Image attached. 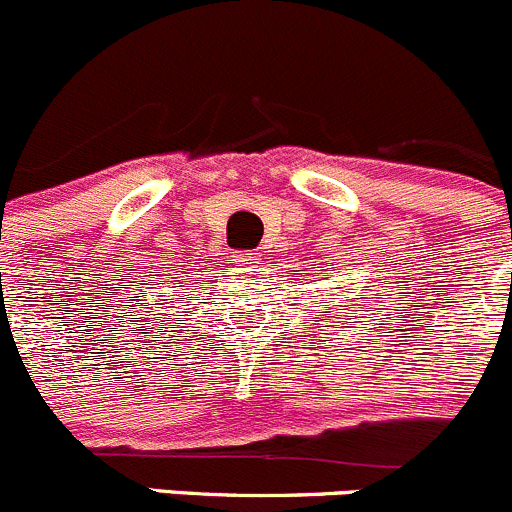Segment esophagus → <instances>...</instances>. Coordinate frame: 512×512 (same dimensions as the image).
<instances>
[{
    "label": "esophagus",
    "mask_w": 512,
    "mask_h": 512,
    "mask_svg": "<svg viewBox=\"0 0 512 512\" xmlns=\"http://www.w3.org/2000/svg\"><path fill=\"white\" fill-rule=\"evenodd\" d=\"M234 263H236V266L254 268L256 263H258V256L256 254H249V251H239V254L234 256Z\"/></svg>",
    "instance_id": "34e87169"
}]
</instances>
